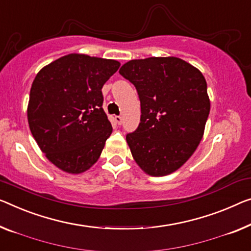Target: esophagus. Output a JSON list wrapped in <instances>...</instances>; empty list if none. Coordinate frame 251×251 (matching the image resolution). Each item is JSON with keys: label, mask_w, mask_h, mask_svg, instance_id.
I'll use <instances>...</instances> for the list:
<instances>
[{"label": "esophagus", "mask_w": 251, "mask_h": 251, "mask_svg": "<svg viewBox=\"0 0 251 251\" xmlns=\"http://www.w3.org/2000/svg\"><path fill=\"white\" fill-rule=\"evenodd\" d=\"M115 122H116V124H118V125H122V123H123V117L122 116H115Z\"/></svg>", "instance_id": "obj_1"}]
</instances>
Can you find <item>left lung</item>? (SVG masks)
<instances>
[{
	"instance_id": "obj_1",
	"label": "left lung",
	"mask_w": 251,
	"mask_h": 251,
	"mask_svg": "<svg viewBox=\"0 0 251 251\" xmlns=\"http://www.w3.org/2000/svg\"><path fill=\"white\" fill-rule=\"evenodd\" d=\"M119 73L141 102L140 124L126 135L134 160L150 176L174 173L203 137L211 108L205 77L178 57L133 59Z\"/></svg>"
}]
</instances>
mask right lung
<instances>
[{
  "instance_id": "right-lung-1",
  "label": "right lung",
  "mask_w": 251,
  "mask_h": 251,
  "mask_svg": "<svg viewBox=\"0 0 251 251\" xmlns=\"http://www.w3.org/2000/svg\"><path fill=\"white\" fill-rule=\"evenodd\" d=\"M121 63L70 54L43 67L30 89L28 123L47 159L70 174L97 162L113 132L101 89Z\"/></svg>"
}]
</instances>
